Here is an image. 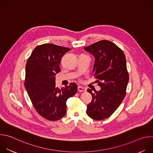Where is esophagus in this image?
I'll use <instances>...</instances> for the list:
<instances>
[{"label": "esophagus", "mask_w": 153, "mask_h": 153, "mask_svg": "<svg viewBox=\"0 0 153 153\" xmlns=\"http://www.w3.org/2000/svg\"><path fill=\"white\" fill-rule=\"evenodd\" d=\"M77 91H78L79 92H84V91H86V90H85L84 88H83V87L79 86H78Z\"/></svg>", "instance_id": "esophagus-1"}]
</instances>
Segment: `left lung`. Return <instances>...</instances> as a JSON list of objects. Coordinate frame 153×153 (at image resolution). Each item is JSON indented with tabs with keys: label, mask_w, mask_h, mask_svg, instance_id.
Returning <instances> with one entry per match:
<instances>
[{
	"label": "left lung",
	"mask_w": 153,
	"mask_h": 153,
	"mask_svg": "<svg viewBox=\"0 0 153 153\" xmlns=\"http://www.w3.org/2000/svg\"><path fill=\"white\" fill-rule=\"evenodd\" d=\"M84 49L95 57L93 74L100 90L87 91L92 101L87 105L86 114L91 119L101 120L111 116L123 101L129 74L123 51L111 41L102 40Z\"/></svg>",
	"instance_id": "left-lung-1"
}]
</instances>
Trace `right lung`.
<instances>
[{
	"label": "right lung",
	"instance_id": "obj_1",
	"mask_svg": "<svg viewBox=\"0 0 153 153\" xmlns=\"http://www.w3.org/2000/svg\"><path fill=\"white\" fill-rule=\"evenodd\" d=\"M70 50L44 43L34 49L26 64L25 89L36 111L48 120L63 117L67 111V99L77 91L75 83L61 89L56 86L55 76L60 71L62 57Z\"/></svg>",
	"mask_w": 153,
	"mask_h": 153
}]
</instances>
